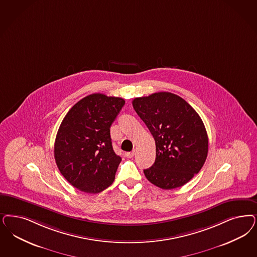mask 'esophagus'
Segmentation results:
<instances>
[{
	"label": "esophagus",
	"mask_w": 257,
	"mask_h": 257,
	"mask_svg": "<svg viewBox=\"0 0 257 257\" xmlns=\"http://www.w3.org/2000/svg\"><path fill=\"white\" fill-rule=\"evenodd\" d=\"M135 151H132V152H127V153H125V157L126 158H128V159H131V158H133L134 156H135Z\"/></svg>",
	"instance_id": "1"
}]
</instances>
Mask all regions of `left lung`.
<instances>
[{"mask_svg": "<svg viewBox=\"0 0 257 257\" xmlns=\"http://www.w3.org/2000/svg\"><path fill=\"white\" fill-rule=\"evenodd\" d=\"M132 103L156 142V160L143 170L145 177L164 190L183 186L207 159L209 142L202 119L186 100L169 92L136 97Z\"/></svg>", "mask_w": 257, "mask_h": 257, "instance_id": "1", "label": "left lung"}]
</instances>
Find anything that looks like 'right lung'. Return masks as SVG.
Listing matches in <instances>:
<instances>
[{"instance_id": "right-lung-1", "label": "right lung", "mask_w": 257, "mask_h": 257, "mask_svg": "<svg viewBox=\"0 0 257 257\" xmlns=\"http://www.w3.org/2000/svg\"><path fill=\"white\" fill-rule=\"evenodd\" d=\"M124 103L121 97L92 94L62 119L54 157L62 176L81 192L100 193L115 179L121 158L113 150L110 127Z\"/></svg>"}]
</instances>
